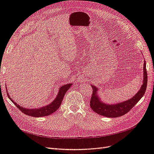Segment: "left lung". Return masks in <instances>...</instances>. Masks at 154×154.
<instances>
[{"label": "left lung", "instance_id": "obj_1", "mask_svg": "<svg viewBox=\"0 0 154 154\" xmlns=\"http://www.w3.org/2000/svg\"><path fill=\"white\" fill-rule=\"evenodd\" d=\"M143 71V84L142 85L140 90L131 99L116 105H106L105 103L101 102L100 101V97L97 96V88L94 85H91V87L93 88V92L90 100L91 108L97 114L109 118L120 117V116H122L124 114L128 112L144 96L146 89L148 76L145 61H144V63Z\"/></svg>", "mask_w": 154, "mask_h": 154}]
</instances>
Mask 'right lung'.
<instances>
[{
	"mask_svg": "<svg viewBox=\"0 0 154 154\" xmlns=\"http://www.w3.org/2000/svg\"><path fill=\"white\" fill-rule=\"evenodd\" d=\"M71 85L72 84H71V83H68V84L62 85L60 88L58 96H57L56 99L52 102V103L47 106L40 107V109H28L23 108V107L19 106L18 104H17V103H15V102L11 100V98L8 94V92L7 94L9 98L11 100V101L13 102V103L15 104L17 108L19 109V110H21L24 114L30 116H32V117H42V116H47L51 114H53L59 108L60 106L61 105L62 101L63 100L65 94H66V92L69 88V87L71 86Z\"/></svg>",
	"mask_w": 154,
	"mask_h": 154,
	"instance_id": "1",
	"label": "right lung"
}]
</instances>
